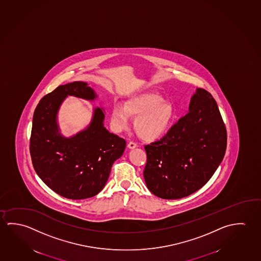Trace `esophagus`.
I'll return each mask as SVG.
<instances>
[{"mask_svg":"<svg viewBox=\"0 0 261 261\" xmlns=\"http://www.w3.org/2000/svg\"><path fill=\"white\" fill-rule=\"evenodd\" d=\"M127 147H128L129 149H134V148L137 147V144H136L135 142H129L128 144H127Z\"/></svg>","mask_w":261,"mask_h":261,"instance_id":"obj_1","label":"esophagus"}]
</instances>
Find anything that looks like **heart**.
I'll return each mask as SVG.
<instances>
[{
	"instance_id": "1",
	"label": "heart",
	"mask_w": 261,
	"mask_h": 261,
	"mask_svg": "<svg viewBox=\"0 0 261 261\" xmlns=\"http://www.w3.org/2000/svg\"><path fill=\"white\" fill-rule=\"evenodd\" d=\"M175 108L160 94L146 91L131 95L123 107L115 105L111 111L112 128L116 133L128 128L129 118L135 119L134 129L145 141H154L170 128Z\"/></svg>"
}]
</instances>
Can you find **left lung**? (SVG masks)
Here are the masks:
<instances>
[{
	"label": "left lung",
	"mask_w": 261,
	"mask_h": 261,
	"mask_svg": "<svg viewBox=\"0 0 261 261\" xmlns=\"http://www.w3.org/2000/svg\"><path fill=\"white\" fill-rule=\"evenodd\" d=\"M226 148V126L217 102L197 88L188 114L160 140L145 145L146 187L164 199L188 197L211 178Z\"/></svg>",
	"instance_id": "obj_1"
}]
</instances>
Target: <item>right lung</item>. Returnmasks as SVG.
Instances as JSON below:
<instances>
[{"mask_svg":"<svg viewBox=\"0 0 261 261\" xmlns=\"http://www.w3.org/2000/svg\"><path fill=\"white\" fill-rule=\"evenodd\" d=\"M68 95L94 101V89L85 82L58 86L35 108L30 154L39 177L53 191L69 199L97 195L107 184L114 162L121 158L125 140L103 126L105 113L94 109L89 125L73 137L61 134L57 114Z\"/></svg>","mask_w":261,"mask_h":261,"instance_id":"add662e5","label":"right lung"}]
</instances>
